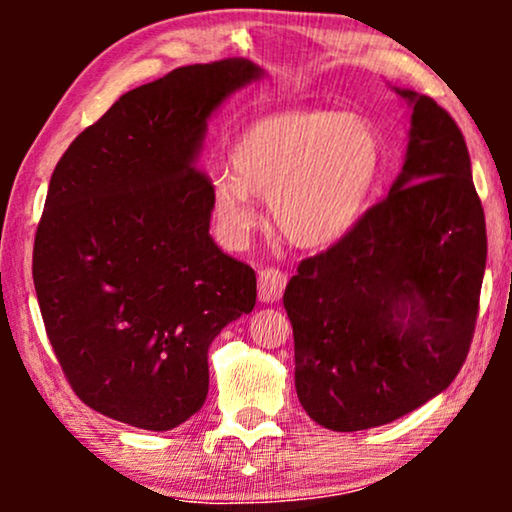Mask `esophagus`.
<instances>
[{
  "mask_svg": "<svg viewBox=\"0 0 512 512\" xmlns=\"http://www.w3.org/2000/svg\"><path fill=\"white\" fill-rule=\"evenodd\" d=\"M286 286V275L279 268H265L258 272V300L277 303Z\"/></svg>",
  "mask_w": 512,
  "mask_h": 512,
  "instance_id": "esophagus-1",
  "label": "esophagus"
}]
</instances>
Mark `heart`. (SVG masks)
I'll use <instances>...</instances> for the list:
<instances>
[{
	"mask_svg": "<svg viewBox=\"0 0 512 512\" xmlns=\"http://www.w3.org/2000/svg\"><path fill=\"white\" fill-rule=\"evenodd\" d=\"M230 172L216 174L209 205L221 240L237 247L256 223L251 193L298 247H326L356 226L380 184L384 144L366 118L328 109L258 116L235 137Z\"/></svg>",
	"mask_w": 512,
	"mask_h": 512,
	"instance_id": "1",
	"label": "heart"
}]
</instances>
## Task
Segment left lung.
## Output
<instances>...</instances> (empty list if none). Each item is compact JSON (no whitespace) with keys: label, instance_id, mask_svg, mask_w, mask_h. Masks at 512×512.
Returning <instances> with one entry per match:
<instances>
[{"label":"left lung","instance_id":"1","mask_svg":"<svg viewBox=\"0 0 512 512\" xmlns=\"http://www.w3.org/2000/svg\"><path fill=\"white\" fill-rule=\"evenodd\" d=\"M396 93L412 104L403 172L284 291L300 405L331 431L389 424L450 387L478 319L487 230L464 135L431 97Z\"/></svg>","mask_w":512,"mask_h":512}]
</instances>
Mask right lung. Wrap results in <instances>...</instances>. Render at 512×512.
Wrapping results in <instances>:
<instances>
[{
  "instance_id": "1",
  "label": "right lung",
  "mask_w": 512,
  "mask_h": 512,
  "mask_svg": "<svg viewBox=\"0 0 512 512\" xmlns=\"http://www.w3.org/2000/svg\"><path fill=\"white\" fill-rule=\"evenodd\" d=\"M263 69L188 65L118 97L55 165L34 237L46 335L88 408L170 431L202 408L207 349L256 305V272L209 235L207 118Z\"/></svg>"
}]
</instances>
